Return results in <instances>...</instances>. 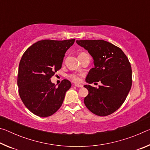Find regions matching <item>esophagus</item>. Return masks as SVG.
<instances>
[{
	"instance_id": "34e87169",
	"label": "esophagus",
	"mask_w": 150,
	"mask_h": 150,
	"mask_svg": "<svg viewBox=\"0 0 150 150\" xmlns=\"http://www.w3.org/2000/svg\"><path fill=\"white\" fill-rule=\"evenodd\" d=\"M75 87H78V88H81V87H83V85H79V84H75Z\"/></svg>"
}]
</instances>
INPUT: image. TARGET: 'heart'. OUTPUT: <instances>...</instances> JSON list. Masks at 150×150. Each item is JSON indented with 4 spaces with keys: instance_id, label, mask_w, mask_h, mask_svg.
Masks as SVG:
<instances>
[{
    "instance_id": "b5f03b06",
    "label": "heart",
    "mask_w": 150,
    "mask_h": 150,
    "mask_svg": "<svg viewBox=\"0 0 150 150\" xmlns=\"http://www.w3.org/2000/svg\"><path fill=\"white\" fill-rule=\"evenodd\" d=\"M85 54V53H81V54L79 55H81V54ZM69 78L73 80V81H75V82H79L80 81V78L77 75H75V74H70L69 75Z\"/></svg>"
}]
</instances>
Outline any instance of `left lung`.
Here are the masks:
<instances>
[{"mask_svg": "<svg viewBox=\"0 0 150 150\" xmlns=\"http://www.w3.org/2000/svg\"><path fill=\"white\" fill-rule=\"evenodd\" d=\"M94 59V65L86 78L88 83L100 81L95 88L84 85L88 91L84 103L96 115H110L120 107L130 91L132 77L130 63L120 47L101 40H77Z\"/></svg>", "mask_w": 150, "mask_h": 150, "instance_id": "left-lung-1", "label": "left lung"}]
</instances>
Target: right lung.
<instances>
[{
    "label": "right lung",
    "mask_w": 150,
    "mask_h": 150,
    "mask_svg": "<svg viewBox=\"0 0 150 150\" xmlns=\"http://www.w3.org/2000/svg\"><path fill=\"white\" fill-rule=\"evenodd\" d=\"M75 40L38 41L28 48L20 59L17 80L19 95L26 107L40 117L57 112L71 87L67 79L56 87L51 78L62 68L65 52Z\"/></svg>",
    "instance_id": "add662e5"
}]
</instances>
